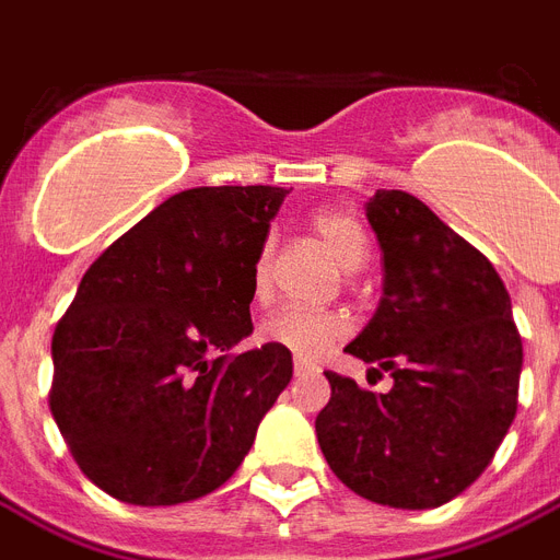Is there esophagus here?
Wrapping results in <instances>:
<instances>
[{
    "label": "esophagus",
    "mask_w": 560,
    "mask_h": 560,
    "mask_svg": "<svg viewBox=\"0 0 560 560\" xmlns=\"http://www.w3.org/2000/svg\"><path fill=\"white\" fill-rule=\"evenodd\" d=\"M293 372H296V377H305V374H314V366L305 363V360H296V363H293Z\"/></svg>",
    "instance_id": "1"
}]
</instances>
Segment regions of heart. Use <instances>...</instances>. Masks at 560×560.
<instances>
[{
    "mask_svg": "<svg viewBox=\"0 0 560 560\" xmlns=\"http://www.w3.org/2000/svg\"><path fill=\"white\" fill-rule=\"evenodd\" d=\"M311 229L323 246L337 258L342 270H360L369 255V237L358 218L340 209H316L311 214ZM270 261L272 241L258 246L253 261V296L267 299L270 293ZM349 334L346 319L328 311H307V307H279L258 328V337L270 346L288 349L302 360H319Z\"/></svg>",
    "mask_w": 560,
    "mask_h": 560,
    "instance_id": "heart-1",
    "label": "heart"
}]
</instances>
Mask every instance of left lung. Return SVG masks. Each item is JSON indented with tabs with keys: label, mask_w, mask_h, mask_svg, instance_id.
<instances>
[{
	"label": "left lung",
	"mask_w": 560,
	"mask_h": 560,
	"mask_svg": "<svg viewBox=\"0 0 560 560\" xmlns=\"http://www.w3.org/2000/svg\"><path fill=\"white\" fill-rule=\"evenodd\" d=\"M383 296L346 346L389 392L325 372L316 439L342 486L392 509H435L494 459L517 412L523 342L494 264L407 191H374ZM377 372V369H374Z\"/></svg>",
	"instance_id": "obj_1"
}]
</instances>
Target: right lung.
<instances>
[{
	"label": "right lung",
	"instance_id": "add662e5",
	"mask_svg": "<svg viewBox=\"0 0 560 560\" xmlns=\"http://www.w3.org/2000/svg\"><path fill=\"white\" fill-rule=\"evenodd\" d=\"M288 188H188L92 261L51 340L48 407L90 482L133 505L211 494L293 377L253 334V261Z\"/></svg>",
	"mask_w": 560,
	"mask_h": 560
}]
</instances>
